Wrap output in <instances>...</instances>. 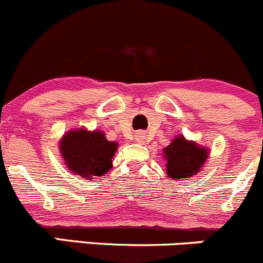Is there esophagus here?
Masks as SVG:
<instances>
[{
    "mask_svg": "<svg viewBox=\"0 0 263 263\" xmlns=\"http://www.w3.org/2000/svg\"><path fill=\"white\" fill-rule=\"evenodd\" d=\"M136 141L142 144V142H144V136H142V135H136Z\"/></svg>",
    "mask_w": 263,
    "mask_h": 263,
    "instance_id": "1",
    "label": "esophagus"
}]
</instances>
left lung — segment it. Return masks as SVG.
I'll return each instance as SVG.
<instances>
[{
	"instance_id": "8db88e82",
	"label": "left lung",
	"mask_w": 263,
	"mask_h": 263,
	"mask_svg": "<svg viewBox=\"0 0 263 263\" xmlns=\"http://www.w3.org/2000/svg\"><path fill=\"white\" fill-rule=\"evenodd\" d=\"M167 173L171 178H189L198 173L208 158L205 147H200L185 137L178 136L164 149Z\"/></svg>"
}]
</instances>
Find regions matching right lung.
Returning a JSON list of instances; mask_svg holds the SVG:
<instances>
[{
  "label": "right lung",
  "mask_w": 263,
  "mask_h": 263,
  "mask_svg": "<svg viewBox=\"0 0 263 263\" xmlns=\"http://www.w3.org/2000/svg\"><path fill=\"white\" fill-rule=\"evenodd\" d=\"M117 146L118 144L108 141L103 132L86 129L69 131L60 142L61 155L68 168L83 178L105 175L111 168Z\"/></svg>",
  "instance_id": "right-lung-1"
}]
</instances>
